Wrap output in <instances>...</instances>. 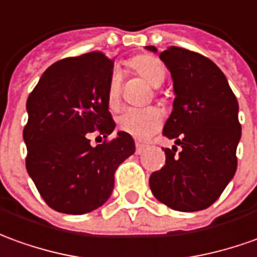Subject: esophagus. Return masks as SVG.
<instances>
[{"label": "esophagus", "instance_id": "34e87169", "mask_svg": "<svg viewBox=\"0 0 257 257\" xmlns=\"http://www.w3.org/2000/svg\"><path fill=\"white\" fill-rule=\"evenodd\" d=\"M145 150H146V146H145V145H142V143H136V154L145 153Z\"/></svg>", "mask_w": 257, "mask_h": 257}]
</instances>
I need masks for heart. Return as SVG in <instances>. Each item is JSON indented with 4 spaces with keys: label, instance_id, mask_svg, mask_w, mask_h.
Segmentation results:
<instances>
[{
    "label": "heart",
    "instance_id": "b5f03b06",
    "mask_svg": "<svg viewBox=\"0 0 257 257\" xmlns=\"http://www.w3.org/2000/svg\"><path fill=\"white\" fill-rule=\"evenodd\" d=\"M131 69L138 73L141 78L153 87H159L166 79L164 64L153 55L143 54L138 55L129 62ZM119 94H121V76L114 72L111 75L108 87H107V105L108 108L115 111L119 107ZM163 125L161 111L149 107V108H129L118 116L116 126L119 131L131 135L135 139L146 141L153 134H156Z\"/></svg>",
    "mask_w": 257,
    "mask_h": 257
}]
</instances>
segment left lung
<instances>
[{"instance_id":"left-lung-1","label":"left lung","mask_w":257,"mask_h":257,"mask_svg":"<svg viewBox=\"0 0 257 257\" xmlns=\"http://www.w3.org/2000/svg\"><path fill=\"white\" fill-rule=\"evenodd\" d=\"M146 48L157 53L154 46ZM160 60L171 72L175 93L163 135L177 146L164 150L166 164L150 175V189L174 210L207 209L236 171L238 101L221 69L202 54L172 46Z\"/></svg>"}]
</instances>
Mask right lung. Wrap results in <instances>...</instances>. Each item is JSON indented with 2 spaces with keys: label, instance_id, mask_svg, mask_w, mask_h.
Listing matches in <instances>:
<instances>
[{
  "label": "right lung",
  "instance_id": "obj_1",
  "mask_svg": "<svg viewBox=\"0 0 257 257\" xmlns=\"http://www.w3.org/2000/svg\"><path fill=\"white\" fill-rule=\"evenodd\" d=\"M114 61L100 51L55 62L41 75L26 101V170L55 211L85 214L103 206L114 189L118 166L135 153L132 136L119 131L93 147L94 131L115 128L107 87Z\"/></svg>",
  "mask_w": 257,
  "mask_h": 257
}]
</instances>
